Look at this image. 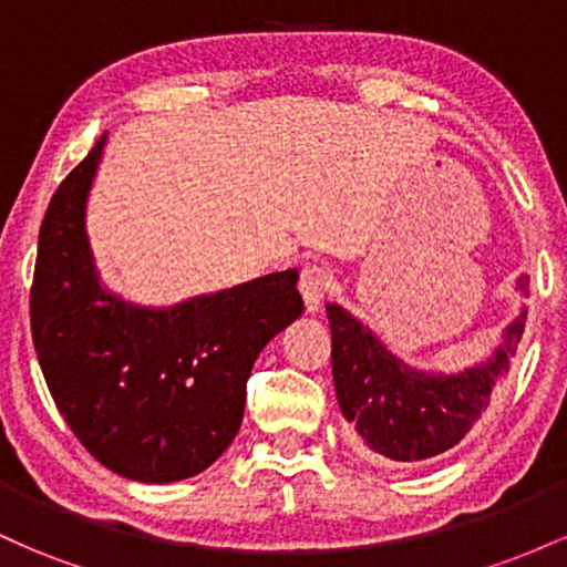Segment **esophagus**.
Returning a JSON list of instances; mask_svg holds the SVG:
<instances>
[{"instance_id": "esophagus-1", "label": "esophagus", "mask_w": 567, "mask_h": 567, "mask_svg": "<svg viewBox=\"0 0 567 567\" xmlns=\"http://www.w3.org/2000/svg\"><path fill=\"white\" fill-rule=\"evenodd\" d=\"M330 288H333V271H330L328 266H320V264L303 266V271H301V296L306 301V309L315 311L324 298V292H328Z\"/></svg>"}]
</instances>
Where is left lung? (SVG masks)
<instances>
[{"label": "left lung", "instance_id": "obj_1", "mask_svg": "<svg viewBox=\"0 0 567 567\" xmlns=\"http://www.w3.org/2000/svg\"><path fill=\"white\" fill-rule=\"evenodd\" d=\"M525 277L517 290L528 292ZM333 333V381L338 408L362 451L375 461H426L458 445L491 405L493 389L509 373L525 330L519 311L485 360L458 370H419L386 349L368 324L341 303L324 306Z\"/></svg>", "mask_w": 567, "mask_h": 567}]
</instances>
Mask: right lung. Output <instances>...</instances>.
<instances>
[{
	"instance_id": "add662e5",
	"label": "right lung",
	"mask_w": 567,
	"mask_h": 567,
	"mask_svg": "<svg viewBox=\"0 0 567 567\" xmlns=\"http://www.w3.org/2000/svg\"><path fill=\"white\" fill-rule=\"evenodd\" d=\"M106 133L66 175L39 229L31 333L76 440L135 483L205 472L239 432L261 349L303 311L298 269L173 306L130 303L103 285L87 197Z\"/></svg>"
}]
</instances>
